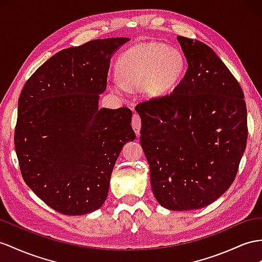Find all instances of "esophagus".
<instances>
[{
	"instance_id": "1",
	"label": "esophagus",
	"mask_w": 262,
	"mask_h": 262,
	"mask_svg": "<svg viewBox=\"0 0 262 262\" xmlns=\"http://www.w3.org/2000/svg\"><path fill=\"white\" fill-rule=\"evenodd\" d=\"M132 126L134 130H135L136 135H139L140 133V127H142V119H140V116L138 114H134L133 118H132Z\"/></svg>"
}]
</instances>
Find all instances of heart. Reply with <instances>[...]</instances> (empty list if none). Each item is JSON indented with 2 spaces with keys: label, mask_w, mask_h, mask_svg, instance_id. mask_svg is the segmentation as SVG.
Returning a JSON list of instances; mask_svg holds the SVG:
<instances>
[{
  "label": "heart",
  "mask_w": 262,
  "mask_h": 262,
  "mask_svg": "<svg viewBox=\"0 0 262 262\" xmlns=\"http://www.w3.org/2000/svg\"><path fill=\"white\" fill-rule=\"evenodd\" d=\"M185 71L180 53L164 44L147 43L126 50L117 61L119 79L112 82L118 93L143 87L148 96L165 95L175 87Z\"/></svg>",
  "instance_id": "b5f03b06"
}]
</instances>
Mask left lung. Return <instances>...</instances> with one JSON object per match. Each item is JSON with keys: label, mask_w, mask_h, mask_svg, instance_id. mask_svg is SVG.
<instances>
[{"label": "left lung", "mask_w": 262, "mask_h": 262, "mask_svg": "<svg viewBox=\"0 0 262 262\" xmlns=\"http://www.w3.org/2000/svg\"><path fill=\"white\" fill-rule=\"evenodd\" d=\"M188 69L170 94L136 105L154 196L170 210L210 205L236 178L248 127L244 92L209 46L177 36Z\"/></svg>", "instance_id": "8db88e82"}]
</instances>
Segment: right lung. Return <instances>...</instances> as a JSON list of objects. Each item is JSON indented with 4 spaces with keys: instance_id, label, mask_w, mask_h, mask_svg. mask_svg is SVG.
Returning a JSON list of instances; mask_svg holds the SVG:
<instances>
[{
    "instance_id": "1",
    "label": "right lung",
    "mask_w": 262,
    "mask_h": 262,
    "mask_svg": "<svg viewBox=\"0 0 262 262\" xmlns=\"http://www.w3.org/2000/svg\"><path fill=\"white\" fill-rule=\"evenodd\" d=\"M129 38L62 50L26 80L14 133L22 177L57 212L80 216L107 198L123 146L136 138L132 111L98 108L111 57Z\"/></svg>"
}]
</instances>
